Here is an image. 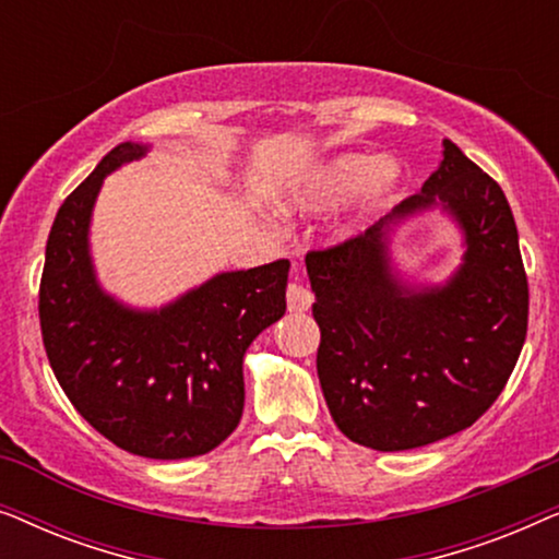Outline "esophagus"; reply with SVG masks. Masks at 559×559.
I'll return each mask as SVG.
<instances>
[{
    "mask_svg": "<svg viewBox=\"0 0 559 559\" xmlns=\"http://www.w3.org/2000/svg\"><path fill=\"white\" fill-rule=\"evenodd\" d=\"M312 305V293L300 280H293L287 285V308L289 312H305Z\"/></svg>",
    "mask_w": 559,
    "mask_h": 559,
    "instance_id": "1",
    "label": "esophagus"
}]
</instances>
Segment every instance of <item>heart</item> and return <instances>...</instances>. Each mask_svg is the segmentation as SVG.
Instances as JSON below:
<instances>
[{
	"label": "heart",
	"instance_id": "1",
	"mask_svg": "<svg viewBox=\"0 0 559 559\" xmlns=\"http://www.w3.org/2000/svg\"><path fill=\"white\" fill-rule=\"evenodd\" d=\"M400 178V165L392 159L373 163L369 155H341L320 167L308 180V186L289 198V209L323 211L356 193L354 218H364L379 211L394 195Z\"/></svg>",
	"mask_w": 559,
	"mask_h": 559
}]
</instances>
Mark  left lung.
<instances>
[{
	"instance_id": "left-lung-1",
	"label": "left lung",
	"mask_w": 559,
	"mask_h": 559,
	"mask_svg": "<svg viewBox=\"0 0 559 559\" xmlns=\"http://www.w3.org/2000/svg\"><path fill=\"white\" fill-rule=\"evenodd\" d=\"M423 193L331 249L308 251L318 379L333 423L381 453L465 430L496 402L526 338L530 287L499 182L445 140ZM442 204L464 231L445 286L409 288L388 259V224Z\"/></svg>"
}]
</instances>
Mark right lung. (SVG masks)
I'll return each mask as SVG.
<instances>
[{
  "mask_svg": "<svg viewBox=\"0 0 559 559\" xmlns=\"http://www.w3.org/2000/svg\"><path fill=\"white\" fill-rule=\"evenodd\" d=\"M114 147L52 221L40 328L58 384L79 415L127 453L178 461L218 448L243 412V354L285 316L287 259L221 272L159 310H132L98 287L88 224L109 173L142 157Z\"/></svg>",
  "mask_w": 559,
  "mask_h": 559,
  "instance_id": "right-lung-1",
  "label": "right lung"
}]
</instances>
